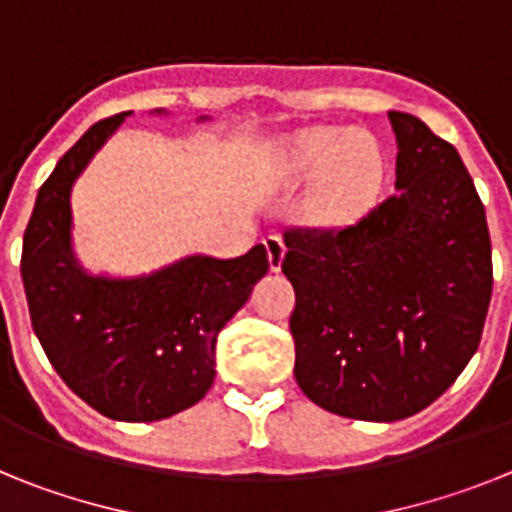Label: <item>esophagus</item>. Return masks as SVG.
Returning a JSON list of instances; mask_svg holds the SVG:
<instances>
[{
	"label": "esophagus",
	"instance_id": "esophagus-1",
	"mask_svg": "<svg viewBox=\"0 0 512 512\" xmlns=\"http://www.w3.org/2000/svg\"><path fill=\"white\" fill-rule=\"evenodd\" d=\"M266 246V256H269V269L279 271L282 269V259H284V241L279 233H269L264 238Z\"/></svg>",
	"mask_w": 512,
	"mask_h": 512
}]
</instances>
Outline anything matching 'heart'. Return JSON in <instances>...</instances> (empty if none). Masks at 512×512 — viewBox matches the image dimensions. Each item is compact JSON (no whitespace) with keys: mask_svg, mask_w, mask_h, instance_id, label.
Listing matches in <instances>:
<instances>
[{"mask_svg":"<svg viewBox=\"0 0 512 512\" xmlns=\"http://www.w3.org/2000/svg\"><path fill=\"white\" fill-rule=\"evenodd\" d=\"M292 161L300 174H320L312 207L325 223H351L366 212L387 169L377 140L348 128L305 133L295 143Z\"/></svg>","mask_w":512,"mask_h":512,"instance_id":"obj_1","label":"heart"}]
</instances>
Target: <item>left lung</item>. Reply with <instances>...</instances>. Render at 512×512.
I'll return each mask as SVG.
<instances>
[{
    "instance_id": "left-lung-1",
    "label": "left lung",
    "mask_w": 512,
    "mask_h": 512,
    "mask_svg": "<svg viewBox=\"0 0 512 512\" xmlns=\"http://www.w3.org/2000/svg\"><path fill=\"white\" fill-rule=\"evenodd\" d=\"M397 192L346 228H287L295 379L328 413L410 418L474 356L492 297L485 205L459 151L390 112Z\"/></svg>"
}]
</instances>
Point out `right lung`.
<instances>
[{
	"mask_svg": "<svg viewBox=\"0 0 512 512\" xmlns=\"http://www.w3.org/2000/svg\"><path fill=\"white\" fill-rule=\"evenodd\" d=\"M130 112L76 140L38 189L22 238V284L45 356L97 413L151 423L192 408L215 379V341L269 271L264 246L238 259L189 256L151 277H89L71 256L69 192Z\"/></svg>",
	"mask_w": 512,
	"mask_h": 512,
	"instance_id": "right-lung-1",
	"label": "right lung"
}]
</instances>
